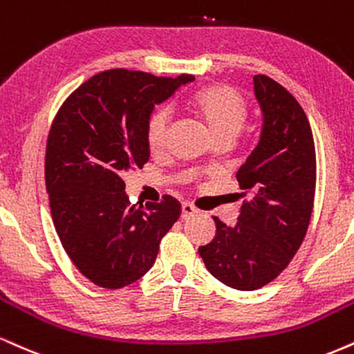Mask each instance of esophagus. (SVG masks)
I'll return each instance as SVG.
<instances>
[{
    "instance_id": "obj_1",
    "label": "esophagus",
    "mask_w": 354,
    "mask_h": 354,
    "mask_svg": "<svg viewBox=\"0 0 354 354\" xmlns=\"http://www.w3.org/2000/svg\"><path fill=\"white\" fill-rule=\"evenodd\" d=\"M198 212H199L198 207H194L191 203H183V206H181V219L193 218V216L198 214Z\"/></svg>"
}]
</instances>
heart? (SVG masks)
I'll return each mask as SVG.
<instances>
[{"label": "heart", "mask_w": 354, "mask_h": 354, "mask_svg": "<svg viewBox=\"0 0 354 354\" xmlns=\"http://www.w3.org/2000/svg\"><path fill=\"white\" fill-rule=\"evenodd\" d=\"M191 109L198 113L214 138L236 136L244 125L247 102L236 88L225 84H216L198 91L191 99ZM169 130V112L156 109L147 122V143L153 153L163 150Z\"/></svg>", "instance_id": "obj_1"}]
</instances>
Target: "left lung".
Here are the masks:
<instances>
[{"label":"left lung","instance_id":"left-lung-1","mask_svg":"<svg viewBox=\"0 0 354 354\" xmlns=\"http://www.w3.org/2000/svg\"><path fill=\"white\" fill-rule=\"evenodd\" d=\"M262 110L261 140L237 171L242 193L234 227L219 218L216 236L199 247L204 266L219 282L257 290L277 279L305 239L313 211L317 156L308 118L287 88L254 75Z\"/></svg>","mask_w":354,"mask_h":354}]
</instances>
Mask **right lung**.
Here are the masks:
<instances>
[{"label":"right lung","mask_w":354,"mask_h":354,"mask_svg":"<svg viewBox=\"0 0 354 354\" xmlns=\"http://www.w3.org/2000/svg\"><path fill=\"white\" fill-rule=\"evenodd\" d=\"M193 80L104 71L67 97L50 125L44 174L55 232L72 263L99 287L142 279L180 218L173 196L131 204L123 174L150 158L147 122L155 105Z\"/></svg>","instance_id":"right-lung-1"}]
</instances>
